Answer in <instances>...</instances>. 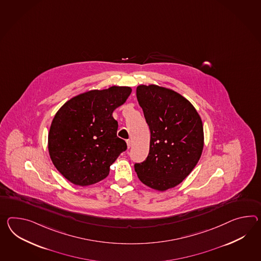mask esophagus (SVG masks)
Returning a JSON list of instances; mask_svg holds the SVG:
<instances>
[{"label":"esophagus","mask_w":261,"mask_h":261,"mask_svg":"<svg viewBox=\"0 0 261 261\" xmlns=\"http://www.w3.org/2000/svg\"><path fill=\"white\" fill-rule=\"evenodd\" d=\"M126 143H127V147L128 149L131 147V145H132V142H131V140H128L127 141H126Z\"/></svg>","instance_id":"obj_1"}]
</instances>
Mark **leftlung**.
Returning <instances> with one entry per match:
<instances>
[{
	"instance_id": "obj_1",
	"label": "left lung",
	"mask_w": 261,
	"mask_h": 261,
	"mask_svg": "<svg viewBox=\"0 0 261 261\" xmlns=\"http://www.w3.org/2000/svg\"><path fill=\"white\" fill-rule=\"evenodd\" d=\"M137 99L151 132L147 159L135 164L140 181L164 191L180 184L201 158L202 120L183 96L155 85H140Z\"/></svg>"
}]
</instances>
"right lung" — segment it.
Wrapping results in <instances>:
<instances>
[{
	"instance_id": "1",
	"label": "right lung",
	"mask_w": 261,
	"mask_h": 261,
	"mask_svg": "<svg viewBox=\"0 0 261 261\" xmlns=\"http://www.w3.org/2000/svg\"><path fill=\"white\" fill-rule=\"evenodd\" d=\"M129 87L89 90L65 102L51 121L48 149L51 161L72 184L89 186L108 176L110 166L127 149L117 137L115 109L131 94Z\"/></svg>"
}]
</instances>
